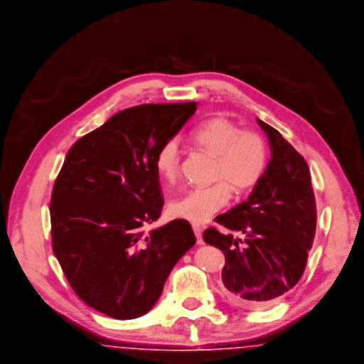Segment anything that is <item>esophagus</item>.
Listing matches in <instances>:
<instances>
[{
    "instance_id": "1",
    "label": "esophagus",
    "mask_w": 364,
    "mask_h": 364,
    "mask_svg": "<svg viewBox=\"0 0 364 364\" xmlns=\"http://www.w3.org/2000/svg\"><path fill=\"white\" fill-rule=\"evenodd\" d=\"M192 229H193V233L196 235V244H198V245H203V232H202V228H200L199 225L193 223V225H192Z\"/></svg>"
}]
</instances>
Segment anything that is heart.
I'll list each match as a JSON object with an SVG mask.
<instances>
[{
    "mask_svg": "<svg viewBox=\"0 0 364 364\" xmlns=\"http://www.w3.org/2000/svg\"><path fill=\"white\" fill-rule=\"evenodd\" d=\"M191 141L217 157L214 178L210 187L186 191L169 204L176 218L205 222L229 203L232 191L241 193L257 186L268 164L267 146L253 131L241 130L225 117H211L191 132ZM181 168V146L177 138H169L156 154V169L161 178L175 180Z\"/></svg>",
    "mask_w": 364,
    "mask_h": 364,
    "instance_id": "b5f03b06",
    "label": "heart"
}]
</instances>
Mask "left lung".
I'll use <instances>...</instances> for the list:
<instances>
[{"label": "left lung", "mask_w": 364, "mask_h": 364, "mask_svg": "<svg viewBox=\"0 0 364 364\" xmlns=\"http://www.w3.org/2000/svg\"><path fill=\"white\" fill-rule=\"evenodd\" d=\"M257 123L272 153L265 173L247 202L215 218L229 233L210 228L203 234L226 257L222 283L228 298L255 309L274 305L299 282L317 225L305 159L279 131L260 119Z\"/></svg>", "instance_id": "1"}]
</instances>
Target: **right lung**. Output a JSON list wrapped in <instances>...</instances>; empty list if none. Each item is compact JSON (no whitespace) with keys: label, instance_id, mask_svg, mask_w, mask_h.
Returning <instances> with one entry per match:
<instances>
[{"label":"right lung","instance_id":"add662e5","mask_svg":"<svg viewBox=\"0 0 364 364\" xmlns=\"http://www.w3.org/2000/svg\"><path fill=\"white\" fill-rule=\"evenodd\" d=\"M196 111V102L142 104L80 138L55 180L53 250L74 292L117 320L146 314L196 238L187 220L145 234L160 218L156 169L160 146Z\"/></svg>","mask_w":364,"mask_h":364}]
</instances>
